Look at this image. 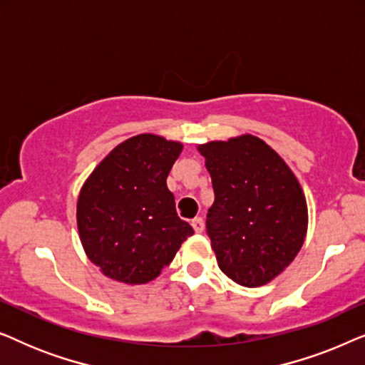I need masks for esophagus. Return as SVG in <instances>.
<instances>
[{"label":"esophagus","mask_w":365,"mask_h":365,"mask_svg":"<svg viewBox=\"0 0 365 365\" xmlns=\"http://www.w3.org/2000/svg\"><path fill=\"white\" fill-rule=\"evenodd\" d=\"M191 224H192L194 231H196V232H202L204 231V219L202 217H194Z\"/></svg>","instance_id":"esophagus-1"}]
</instances>
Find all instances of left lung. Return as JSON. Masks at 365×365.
<instances>
[{
	"mask_svg": "<svg viewBox=\"0 0 365 365\" xmlns=\"http://www.w3.org/2000/svg\"><path fill=\"white\" fill-rule=\"evenodd\" d=\"M212 179L207 234L217 266L244 287L276 279L301 251L309 214L286 161L252 134L199 144Z\"/></svg>",
	"mask_w": 365,
	"mask_h": 365,
	"instance_id": "8db88e82",
	"label": "left lung"
}]
</instances>
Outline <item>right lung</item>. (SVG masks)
Listing matches in <instances>:
<instances>
[{"label": "right lung", "instance_id": "add662e5", "mask_svg": "<svg viewBox=\"0 0 365 365\" xmlns=\"http://www.w3.org/2000/svg\"><path fill=\"white\" fill-rule=\"evenodd\" d=\"M182 143L144 133L118 144L84 181L76 204L83 249L104 276L156 279L194 231L179 219L166 179Z\"/></svg>", "mask_w": 365, "mask_h": 365}]
</instances>
